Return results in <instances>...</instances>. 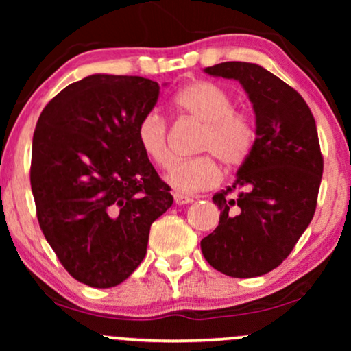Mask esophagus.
<instances>
[{"label": "esophagus", "instance_id": "obj_1", "mask_svg": "<svg viewBox=\"0 0 351 351\" xmlns=\"http://www.w3.org/2000/svg\"><path fill=\"white\" fill-rule=\"evenodd\" d=\"M174 201L176 204H189V203H193V196H186V195H182V193H174Z\"/></svg>", "mask_w": 351, "mask_h": 351}]
</instances>
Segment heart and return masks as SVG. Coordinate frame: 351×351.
<instances>
[{
  "label": "heart",
  "instance_id": "1",
  "mask_svg": "<svg viewBox=\"0 0 351 351\" xmlns=\"http://www.w3.org/2000/svg\"><path fill=\"white\" fill-rule=\"evenodd\" d=\"M172 104L177 112L204 124L198 150L209 155L174 161L165 177L166 184L182 195L213 189L220 180L219 165L213 158L227 169L241 166L256 142V126L246 113L233 110L232 95L213 81L190 83L174 95ZM136 137L148 160L160 167L169 166L172 153L165 117L155 110L143 114Z\"/></svg>",
  "mask_w": 351,
  "mask_h": 351
}]
</instances>
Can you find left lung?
Returning <instances> with one entry per match:
<instances>
[{
    "instance_id": "obj_1",
    "label": "left lung",
    "mask_w": 351,
    "mask_h": 351,
    "mask_svg": "<svg viewBox=\"0 0 351 351\" xmlns=\"http://www.w3.org/2000/svg\"><path fill=\"white\" fill-rule=\"evenodd\" d=\"M204 71L243 84L257 137L234 184L213 196L220 220L201 239V251L227 276L265 275L289 256L313 219L323 177L315 118L294 88L261 65L223 62Z\"/></svg>"
}]
</instances>
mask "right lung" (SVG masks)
<instances>
[{"mask_svg": "<svg viewBox=\"0 0 351 351\" xmlns=\"http://www.w3.org/2000/svg\"><path fill=\"white\" fill-rule=\"evenodd\" d=\"M160 84L93 75L49 100L33 134L30 184L41 232L62 265L90 287H113L141 265L155 220L172 206L137 143Z\"/></svg>", "mask_w": 351, "mask_h": 351, "instance_id": "1", "label": "right lung"}]
</instances>
